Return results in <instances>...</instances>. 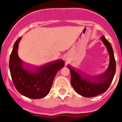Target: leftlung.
<instances>
[{"instance_id": "1", "label": "left lung", "mask_w": 122, "mask_h": 122, "mask_svg": "<svg viewBox=\"0 0 122 122\" xmlns=\"http://www.w3.org/2000/svg\"><path fill=\"white\" fill-rule=\"evenodd\" d=\"M100 38L109 54V63L104 73L92 76L73 68L70 65L67 66L70 71L71 84L73 89L79 95L84 97H92L105 92L109 87L116 74V60L111 45L104 36Z\"/></svg>"}]
</instances>
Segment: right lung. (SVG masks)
Masks as SVG:
<instances>
[{
    "label": "right lung",
    "mask_w": 122,
    "mask_h": 122,
    "mask_svg": "<svg viewBox=\"0 0 122 122\" xmlns=\"http://www.w3.org/2000/svg\"><path fill=\"white\" fill-rule=\"evenodd\" d=\"M21 38L16 41L10 57L11 76L16 89L22 95L32 99L42 98L49 93L54 79L64 66L65 62L59 59L38 66L24 63L18 54Z\"/></svg>",
    "instance_id": "right-lung-1"
}]
</instances>
